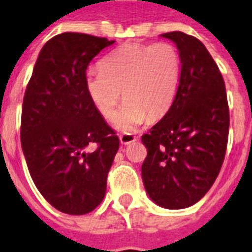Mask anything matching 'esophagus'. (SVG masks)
Masks as SVG:
<instances>
[{
	"mask_svg": "<svg viewBox=\"0 0 252 252\" xmlns=\"http://www.w3.org/2000/svg\"><path fill=\"white\" fill-rule=\"evenodd\" d=\"M136 140V136L131 135V134H124V135L120 136V142L121 144H124V146H127V144H131Z\"/></svg>",
	"mask_w": 252,
	"mask_h": 252,
	"instance_id": "esophagus-1",
	"label": "esophagus"
}]
</instances>
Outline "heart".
Here are the masks:
<instances>
[{
	"label": "heart",
	"mask_w": 252,
	"mask_h": 252,
	"mask_svg": "<svg viewBox=\"0 0 252 252\" xmlns=\"http://www.w3.org/2000/svg\"><path fill=\"white\" fill-rule=\"evenodd\" d=\"M181 79V58L170 43L126 44L102 58L100 70L86 74V91L97 112L113 120L126 100L116 126L134 131L147 120H158L172 106Z\"/></svg>",
	"instance_id": "heart-1"
}]
</instances>
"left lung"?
<instances>
[{
  "label": "left lung",
  "mask_w": 252,
  "mask_h": 252,
  "mask_svg": "<svg viewBox=\"0 0 252 252\" xmlns=\"http://www.w3.org/2000/svg\"><path fill=\"white\" fill-rule=\"evenodd\" d=\"M161 37L178 48L181 79L172 106L142 136L148 151L142 178L152 202L182 209L199 202L220 173L229 106L222 75L202 41L180 31Z\"/></svg>",
  "instance_id": "1"
}]
</instances>
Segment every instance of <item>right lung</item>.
I'll use <instances>...</instances> for the list:
<instances>
[{"label":"right lung","mask_w":252,"mask_h":252,"mask_svg":"<svg viewBox=\"0 0 252 252\" xmlns=\"http://www.w3.org/2000/svg\"><path fill=\"white\" fill-rule=\"evenodd\" d=\"M114 40L65 32L35 63L22 108L21 142L32 181L50 206L86 215L102 202L120 139L86 91L92 58Z\"/></svg>","instance_id":"right-lung-1"}]
</instances>
